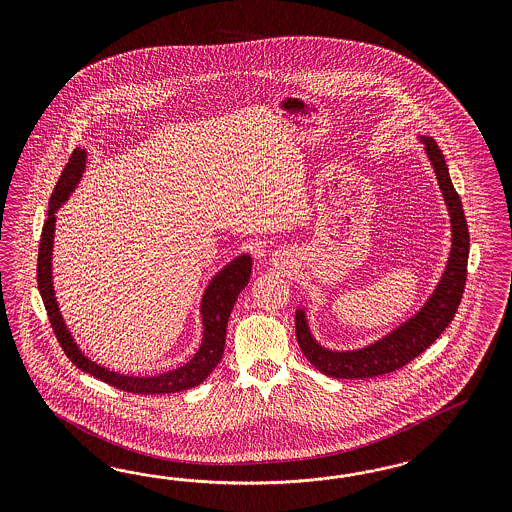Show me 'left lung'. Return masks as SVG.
<instances>
[{
  "instance_id": "8db88e82",
  "label": "left lung",
  "mask_w": 512,
  "mask_h": 512,
  "mask_svg": "<svg viewBox=\"0 0 512 512\" xmlns=\"http://www.w3.org/2000/svg\"><path fill=\"white\" fill-rule=\"evenodd\" d=\"M426 154L434 165L435 176L443 191L445 202L449 206L450 225H452V248L445 274L435 287L434 295L417 311L409 321L392 330L383 340L357 351H328L313 340L306 313L296 311V340L302 353L319 372L336 379H366L385 373L396 372L419 357L441 332L454 319L464 295L467 278V257H469V231L465 221L464 208L460 195L452 186L449 167L445 155L439 150L437 142L430 137H422Z\"/></svg>"
}]
</instances>
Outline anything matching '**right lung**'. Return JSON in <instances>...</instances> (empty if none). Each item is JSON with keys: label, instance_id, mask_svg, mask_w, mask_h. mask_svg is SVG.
Here are the masks:
<instances>
[{"label": "right lung", "instance_id": "right-lung-1", "mask_svg": "<svg viewBox=\"0 0 512 512\" xmlns=\"http://www.w3.org/2000/svg\"><path fill=\"white\" fill-rule=\"evenodd\" d=\"M86 167V152L77 148L67 165L63 167L62 176L58 178L52 197L48 202V216L41 233L39 255H37V285L43 298L48 321L54 330L56 340L60 341L63 353L77 366L78 370L90 373L93 377L109 383L110 387L120 388L133 394H171L187 388L197 387L214 372L225 347L227 323L233 311L236 296L248 285L251 276V257L242 255L231 264H227L216 278L210 281L206 293L202 296V328L204 338L197 355L187 362L186 366L161 373L155 377H129L120 373L110 372L107 368L97 366L90 358L84 357L73 340L71 332L63 323L62 313L58 310L54 289H52V240H54V223L56 210L67 201L69 193L77 187L78 180Z\"/></svg>", "mask_w": 512, "mask_h": 512}]
</instances>
